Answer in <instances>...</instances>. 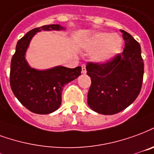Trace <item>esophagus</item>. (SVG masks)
Segmentation results:
<instances>
[{
	"mask_svg": "<svg viewBox=\"0 0 154 154\" xmlns=\"http://www.w3.org/2000/svg\"><path fill=\"white\" fill-rule=\"evenodd\" d=\"M82 72L83 74L86 73V68L85 64H82Z\"/></svg>",
	"mask_w": 154,
	"mask_h": 154,
	"instance_id": "1",
	"label": "esophagus"
}]
</instances>
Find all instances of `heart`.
I'll list each match as a JSON object with an SVG mask.
<instances>
[{"instance_id":"b5f03b06","label":"heart","mask_w":154,"mask_h":154,"mask_svg":"<svg viewBox=\"0 0 154 154\" xmlns=\"http://www.w3.org/2000/svg\"><path fill=\"white\" fill-rule=\"evenodd\" d=\"M122 39L118 34L98 32L86 40L83 48L91 52V59L96 63H104L112 60L121 51Z\"/></svg>"}]
</instances>
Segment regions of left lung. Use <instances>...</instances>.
<instances>
[{"mask_svg": "<svg viewBox=\"0 0 154 154\" xmlns=\"http://www.w3.org/2000/svg\"><path fill=\"white\" fill-rule=\"evenodd\" d=\"M121 32L125 41L122 54L105 63L86 65V73L91 79L87 103L100 114L122 111L135 101L142 86L144 62L140 45L131 34L123 30Z\"/></svg>", "mask_w": 154, "mask_h": 154, "instance_id": "8db88e82", "label": "left lung"}]
</instances>
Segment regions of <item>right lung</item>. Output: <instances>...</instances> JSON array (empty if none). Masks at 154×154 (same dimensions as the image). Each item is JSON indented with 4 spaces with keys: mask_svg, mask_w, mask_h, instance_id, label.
I'll list each match as a JSON object with an SVG mask.
<instances>
[{
    "mask_svg": "<svg viewBox=\"0 0 154 154\" xmlns=\"http://www.w3.org/2000/svg\"><path fill=\"white\" fill-rule=\"evenodd\" d=\"M64 30L65 27L60 24L45 25L29 31L17 42L10 63V87L19 102L34 113L49 114L56 111L61 104L64 86L81 75V67L60 65L40 70L32 68L26 60L27 50L37 32Z\"/></svg>",
    "mask_w": 154,
    "mask_h": 154,
    "instance_id": "obj_1",
    "label": "right lung"
}]
</instances>
